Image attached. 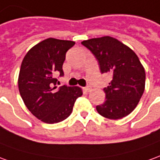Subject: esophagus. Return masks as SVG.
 Masks as SVG:
<instances>
[{
	"instance_id": "34e87169",
	"label": "esophagus",
	"mask_w": 160,
	"mask_h": 160,
	"mask_svg": "<svg viewBox=\"0 0 160 160\" xmlns=\"http://www.w3.org/2000/svg\"><path fill=\"white\" fill-rule=\"evenodd\" d=\"M84 90H85L86 92H89V91L91 90V87H90V86H87V87L84 88Z\"/></svg>"
}]
</instances>
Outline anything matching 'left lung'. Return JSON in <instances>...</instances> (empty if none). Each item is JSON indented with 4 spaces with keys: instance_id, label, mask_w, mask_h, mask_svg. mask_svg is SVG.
Here are the masks:
<instances>
[{
    "instance_id": "1",
    "label": "left lung",
    "mask_w": 160,
    "mask_h": 160,
    "mask_svg": "<svg viewBox=\"0 0 160 160\" xmlns=\"http://www.w3.org/2000/svg\"><path fill=\"white\" fill-rule=\"evenodd\" d=\"M99 62L102 73L112 77L103 89L106 101L96 106L105 118L118 120L128 115L139 103L145 90L146 72L135 52L117 38L110 36L82 42Z\"/></svg>"
}]
</instances>
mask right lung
Returning a JSON list of instances; mask_svg holds the SVG:
<instances>
[{"label":"right lung","instance_id":"right-lung-1","mask_svg":"<svg viewBox=\"0 0 160 160\" xmlns=\"http://www.w3.org/2000/svg\"><path fill=\"white\" fill-rule=\"evenodd\" d=\"M74 41L49 38L32 46L24 57L18 87L28 110L41 122L53 124L70 116L80 87L61 86L57 89L56 76H63L65 53Z\"/></svg>","mask_w":160,"mask_h":160}]
</instances>
